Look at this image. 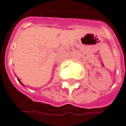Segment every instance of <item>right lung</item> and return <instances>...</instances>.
Here are the masks:
<instances>
[{"label":"right lung","instance_id":"1","mask_svg":"<svg viewBox=\"0 0 126 126\" xmlns=\"http://www.w3.org/2000/svg\"><path fill=\"white\" fill-rule=\"evenodd\" d=\"M17 79H18V81H19V83H21V84H22V85H23V86H24V85H23V84H22V82H20V80H19V79H18V78H17Z\"/></svg>","mask_w":126,"mask_h":126}]
</instances>
